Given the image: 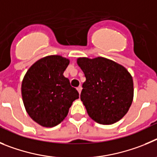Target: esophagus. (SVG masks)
<instances>
[{"instance_id":"esophagus-1","label":"esophagus","mask_w":157,"mask_h":157,"mask_svg":"<svg viewBox=\"0 0 157 157\" xmlns=\"http://www.w3.org/2000/svg\"><path fill=\"white\" fill-rule=\"evenodd\" d=\"M77 91H78V92H79V94H80V92H81V90H82V87L81 86H79L78 87H77Z\"/></svg>"}]
</instances>
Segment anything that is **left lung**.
<instances>
[{"label": "left lung", "mask_w": 157, "mask_h": 157, "mask_svg": "<svg viewBox=\"0 0 157 157\" xmlns=\"http://www.w3.org/2000/svg\"><path fill=\"white\" fill-rule=\"evenodd\" d=\"M86 80L80 100L93 121L113 124L128 112L134 98L133 79L124 66L104 57L77 59Z\"/></svg>", "instance_id": "left-lung-1"}]
</instances>
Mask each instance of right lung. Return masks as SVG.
<instances>
[{"instance_id":"1","label":"right lung","mask_w":157,"mask_h":157,"mask_svg":"<svg viewBox=\"0 0 157 157\" xmlns=\"http://www.w3.org/2000/svg\"><path fill=\"white\" fill-rule=\"evenodd\" d=\"M70 59L58 55L35 62L24 76L21 86L22 101L31 119L40 126L52 128L68 115L79 93L63 73Z\"/></svg>"}]
</instances>
